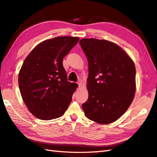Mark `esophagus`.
<instances>
[{
    "label": "esophagus",
    "mask_w": 157,
    "mask_h": 157,
    "mask_svg": "<svg viewBox=\"0 0 157 157\" xmlns=\"http://www.w3.org/2000/svg\"><path fill=\"white\" fill-rule=\"evenodd\" d=\"M77 83L78 84L79 87H81V86H82V81H78V82H77Z\"/></svg>",
    "instance_id": "obj_1"
}]
</instances>
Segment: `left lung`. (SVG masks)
I'll list each match as a JSON object with an SVG mask.
<instances>
[{"label": "left lung", "instance_id": "obj_1", "mask_svg": "<svg viewBox=\"0 0 157 157\" xmlns=\"http://www.w3.org/2000/svg\"><path fill=\"white\" fill-rule=\"evenodd\" d=\"M79 44L89 67L84 113L99 124L113 123L125 113L134 99L135 63L121 48L108 40L83 38Z\"/></svg>", "mask_w": 157, "mask_h": 157}]
</instances>
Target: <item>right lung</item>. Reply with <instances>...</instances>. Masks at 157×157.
<instances>
[{"label": "right lung", "mask_w": 157, "mask_h": 157, "mask_svg": "<svg viewBox=\"0 0 157 157\" xmlns=\"http://www.w3.org/2000/svg\"><path fill=\"white\" fill-rule=\"evenodd\" d=\"M78 41V37L67 36L44 40L26 58L18 74L19 89L28 109L36 118H58L70 105L78 86L67 82L62 62Z\"/></svg>", "instance_id": "add662e5"}]
</instances>
